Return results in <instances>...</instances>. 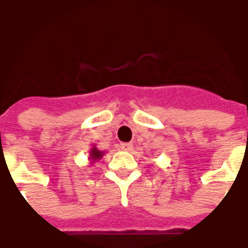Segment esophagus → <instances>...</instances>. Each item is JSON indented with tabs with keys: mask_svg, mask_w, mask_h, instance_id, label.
<instances>
[{
	"mask_svg": "<svg viewBox=\"0 0 248 248\" xmlns=\"http://www.w3.org/2000/svg\"><path fill=\"white\" fill-rule=\"evenodd\" d=\"M121 149H124L126 152H130L132 149V144L131 143H122L121 144Z\"/></svg>",
	"mask_w": 248,
	"mask_h": 248,
	"instance_id": "34e87169",
	"label": "esophagus"
}]
</instances>
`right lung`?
Returning <instances> with one entry per match:
<instances>
[{"mask_svg": "<svg viewBox=\"0 0 248 248\" xmlns=\"http://www.w3.org/2000/svg\"><path fill=\"white\" fill-rule=\"evenodd\" d=\"M103 155H104V152L99 151L95 145H93V148L90 149V155H89V159H90V163H95L97 162L99 159L103 158Z\"/></svg>", "mask_w": 248, "mask_h": 248, "instance_id": "add662e5", "label": "right lung"}]
</instances>
